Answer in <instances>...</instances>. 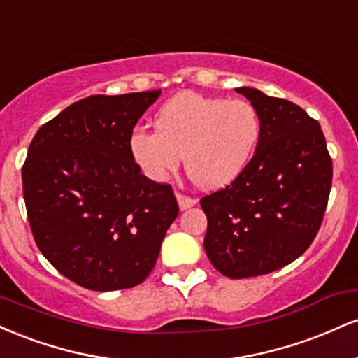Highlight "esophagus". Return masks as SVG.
Masks as SVG:
<instances>
[{
	"label": "esophagus",
	"instance_id": "34e87169",
	"mask_svg": "<svg viewBox=\"0 0 358 358\" xmlns=\"http://www.w3.org/2000/svg\"><path fill=\"white\" fill-rule=\"evenodd\" d=\"M176 200H178V207L182 208V210H187V208H190L196 203L195 199H192V196H187V195H182V193H176Z\"/></svg>",
	"mask_w": 358,
	"mask_h": 358
}]
</instances>
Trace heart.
I'll return each instance as SVG.
<instances>
[{
    "label": "heart",
    "mask_w": 358,
    "mask_h": 358,
    "mask_svg": "<svg viewBox=\"0 0 358 358\" xmlns=\"http://www.w3.org/2000/svg\"><path fill=\"white\" fill-rule=\"evenodd\" d=\"M155 131L136 129L129 155L153 182H165L185 168L196 187L217 190L245 170L261 136V117L244 99H213L183 92L159 108Z\"/></svg>",
    "instance_id": "heart-1"
}]
</instances>
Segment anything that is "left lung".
<instances>
[{
    "label": "left lung",
    "instance_id": "obj_1",
    "mask_svg": "<svg viewBox=\"0 0 358 358\" xmlns=\"http://www.w3.org/2000/svg\"><path fill=\"white\" fill-rule=\"evenodd\" d=\"M261 117V136L245 170L200 200L203 248L219 273L244 279L273 273L310 248L327 210L331 166L318 121L299 106L239 87Z\"/></svg>",
    "mask_w": 358,
    "mask_h": 358
}]
</instances>
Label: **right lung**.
I'll return each instance as SVG.
<instances>
[{
    "label": "right lung",
    "mask_w": 358,
    "mask_h": 358,
    "mask_svg": "<svg viewBox=\"0 0 358 358\" xmlns=\"http://www.w3.org/2000/svg\"><path fill=\"white\" fill-rule=\"evenodd\" d=\"M162 90L90 96L36 131L22 168L34 239L82 287L127 289L148 278L178 215L168 183L141 175L129 136Z\"/></svg>",
    "instance_id": "1"
}]
</instances>
